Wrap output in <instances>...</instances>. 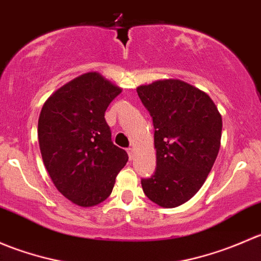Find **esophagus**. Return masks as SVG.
<instances>
[{"instance_id":"obj_1","label":"esophagus","mask_w":261,"mask_h":261,"mask_svg":"<svg viewBox=\"0 0 261 261\" xmlns=\"http://www.w3.org/2000/svg\"><path fill=\"white\" fill-rule=\"evenodd\" d=\"M126 151H127L128 158H130V159H133V156H134V149H133V147H128V149L126 150Z\"/></svg>"}]
</instances>
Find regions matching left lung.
<instances>
[{
    "label": "left lung",
    "instance_id": "8db88e82",
    "mask_svg": "<svg viewBox=\"0 0 261 261\" xmlns=\"http://www.w3.org/2000/svg\"><path fill=\"white\" fill-rule=\"evenodd\" d=\"M138 94L154 125L156 168L141 179L145 196L165 208L186 203L211 172L222 118L208 94L179 80L140 86Z\"/></svg>",
    "mask_w": 261,
    "mask_h": 261
}]
</instances>
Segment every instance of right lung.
I'll return each mask as SVG.
<instances>
[{"label":"right lung","instance_id":"add662e5","mask_svg":"<svg viewBox=\"0 0 261 261\" xmlns=\"http://www.w3.org/2000/svg\"><path fill=\"white\" fill-rule=\"evenodd\" d=\"M121 89L96 72L70 81L41 109L38 138L44 165L58 191L82 207L111 194L127 152L112 143L105 112Z\"/></svg>","mask_w":261,"mask_h":261}]
</instances>
